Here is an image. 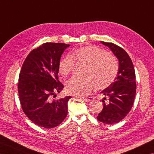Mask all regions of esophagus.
I'll use <instances>...</instances> for the list:
<instances>
[{
	"label": "esophagus",
	"mask_w": 154,
	"mask_h": 154,
	"mask_svg": "<svg viewBox=\"0 0 154 154\" xmlns=\"http://www.w3.org/2000/svg\"><path fill=\"white\" fill-rule=\"evenodd\" d=\"M82 100H83L86 101H91L94 100V98L92 97H80Z\"/></svg>",
	"instance_id": "1"
}]
</instances>
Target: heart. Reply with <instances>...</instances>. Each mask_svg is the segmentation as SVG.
<instances>
[{
    "instance_id": "obj_1",
    "label": "heart",
    "mask_w": 154,
    "mask_h": 154,
    "mask_svg": "<svg viewBox=\"0 0 154 154\" xmlns=\"http://www.w3.org/2000/svg\"><path fill=\"white\" fill-rule=\"evenodd\" d=\"M86 64L84 78L74 76L67 81L68 93L78 96H86L95 86L103 89L110 85L117 76L118 62L111 54L94 45L81 47L64 56L59 64V73L67 76L72 72L75 62Z\"/></svg>"
}]
</instances>
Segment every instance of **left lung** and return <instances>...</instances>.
Here are the masks:
<instances>
[{
	"label": "left lung",
	"mask_w": 154,
	"mask_h": 154,
	"mask_svg": "<svg viewBox=\"0 0 154 154\" xmlns=\"http://www.w3.org/2000/svg\"><path fill=\"white\" fill-rule=\"evenodd\" d=\"M108 47L119 60V70L114 82L101 93L103 108L97 119L107 125L122 120L131 111L136 95V75L132 60L121 47L112 43L100 42Z\"/></svg>",
	"instance_id": "1"
}]
</instances>
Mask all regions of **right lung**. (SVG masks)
I'll list each match as a JSON object with an SVG mask.
<instances>
[{"instance_id": "1", "label": "right lung", "mask_w": 154, "mask_h": 154, "mask_svg": "<svg viewBox=\"0 0 154 154\" xmlns=\"http://www.w3.org/2000/svg\"><path fill=\"white\" fill-rule=\"evenodd\" d=\"M70 45L46 43L32 50L23 63L19 75L18 95L23 111L34 123L51 128L59 125L68 113L71 96L52 100L64 88L59 80V64Z\"/></svg>"}]
</instances>
